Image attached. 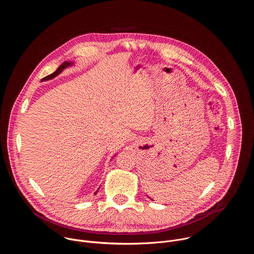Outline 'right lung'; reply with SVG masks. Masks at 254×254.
Wrapping results in <instances>:
<instances>
[{
    "mask_svg": "<svg viewBox=\"0 0 254 254\" xmlns=\"http://www.w3.org/2000/svg\"><path fill=\"white\" fill-rule=\"evenodd\" d=\"M72 64V62H67V61H65V62H63L58 68H57V70L55 71V72H53L52 74H50V75H48V76H46V77H44L42 80H49V79H52V78H54V77H56L58 74H60L61 72L63 71V69H65L66 67H68V66H71ZM98 191V190H97ZM97 191L94 193V194H96L97 193Z\"/></svg>",
    "mask_w": 254,
    "mask_h": 254,
    "instance_id": "add662e5",
    "label": "right lung"
}]
</instances>
